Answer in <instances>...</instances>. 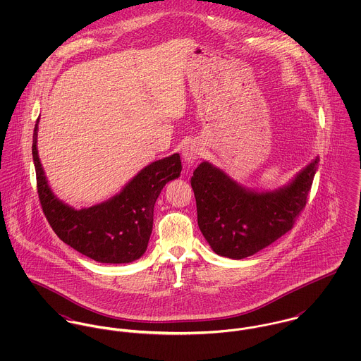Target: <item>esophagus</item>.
Here are the masks:
<instances>
[{"instance_id": "obj_1", "label": "esophagus", "mask_w": 361, "mask_h": 361, "mask_svg": "<svg viewBox=\"0 0 361 361\" xmlns=\"http://www.w3.org/2000/svg\"><path fill=\"white\" fill-rule=\"evenodd\" d=\"M200 155H202V149H200V145L197 142H190V143L185 145V147L182 149L183 161L188 165L193 164L197 158H200Z\"/></svg>"}]
</instances>
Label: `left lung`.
<instances>
[{
    "label": "left lung",
    "mask_w": 361,
    "mask_h": 361,
    "mask_svg": "<svg viewBox=\"0 0 361 361\" xmlns=\"http://www.w3.org/2000/svg\"><path fill=\"white\" fill-rule=\"evenodd\" d=\"M319 158L315 157L285 186L271 192L247 189L203 161L192 176L199 228L222 257L256 255L293 228L306 206Z\"/></svg>",
    "instance_id": "obj_1"
}]
</instances>
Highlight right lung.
Returning a JSON list of instances; mask_svg holds the SVG:
<instances>
[{"label":"right lung","mask_w":361,"mask_h":361,"mask_svg":"<svg viewBox=\"0 0 361 361\" xmlns=\"http://www.w3.org/2000/svg\"><path fill=\"white\" fill-rule=\"evenodd\" d=\"M39 121L35 125L32 154L43 212L56 236L94 261L126 264L142 257L153 231L154 204L162 188L179 178L180 155L172 154L145 166L114 197L76 209L59 200L46 178L37 153Z\"/></svg>","instance_id":"right-lung-1"}]
</instances>
